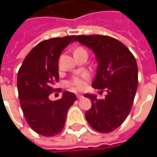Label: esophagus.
I'll use <instances>...</instances> for the list:
<instances>
[{
    "instance_id": "obj_1",
    "label": "esophagus",
    "mask_w": 157,
    "mask_h": 157,
    "mask_svg": "<svg viewBox=\"0 0 157 157\" xmlns=\"http://www.w3.org/2000/svg\"><path fill=\"white\" fill-rule=\"evenodd\" d=\"M84 97H83V95H82V94H77V98L78 99H82Z\"/></svg>"
}]
</instances>
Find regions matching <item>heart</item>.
<instances>
[{
	"label": "heart",
	"instance_id": "heart-1",
	"mask_svg": "<svg viewBox=\"0 0 157 157\" xmlns=\"http://www.w3.org/2000/svg\"><path fill=\"white\" fill-rule=\"evenodd\" d=\"M78 51H85V49L82 48H77L75 50V52ZM74 52V53H75ZM87 78V75L86 74H83L81 76H75L69 82V86L74 89H82L86 85L85 80Z\"/></svg>",
	"mask_w": 157,
	"mask_h": 157
}]
</instances>
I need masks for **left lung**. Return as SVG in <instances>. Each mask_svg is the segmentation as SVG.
<instances>
[{
	"instance_id": "obj_1",
	"label": "left lung",
	"mask_w": 157,
	"mask_h": 157,
	"mask_svg": "<svg viewBox=\"0 0 157 157\" xmlns=\"http://www.w3.org/2000/svg\"><path fill=\"white\" fill-rule=\"evenodd\" d=\"M92 49L98 67L92 87L107 90L104 99L86 93L92 108L85 113L97 131L109 133L119 127L131 109L137 86L138 67L134 55L121 42L104 35H79L74 39Z\"/></svg>"
}]
</instances>
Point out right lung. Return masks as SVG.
I'll return each instance as SVG.
<instances>
[{"instance_id":"obj_1","label":"right lung","mask_w":157,"mask_h":157,"mask_svg":"<svg viewBox=\"0 0 157 157\" xmlns=\"http://www.w3.org/2000/svg\"><path fill=\"white\" fill-rule=\"evenodd\" d=\"M75 36L53 38L40 42L22 62L17 74L20 104L29 126L43 136H54L65 125L69 109L76 100L75 93L63 92L62 98L51 101L59 80L58 62L62 51Z\"/></svg>"}]
</instances>
